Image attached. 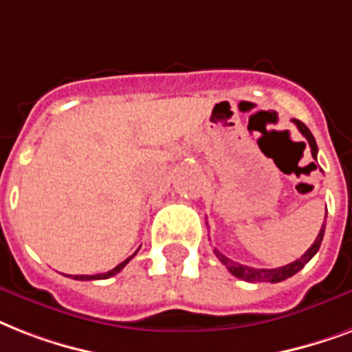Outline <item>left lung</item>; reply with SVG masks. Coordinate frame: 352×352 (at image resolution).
Listing matches in <instances>:
<instances>
[{
  "label": "left lung",
  "mask_w": 352,
  "mask_h": 352,
  "mask_svg": "<svg viewBox=\"0 0 352 352\" xmlns=\"http://www.w3.org/2000/svg\"><path fill=\"white\" fill-rule=\"evenodd\" d=\"M292 122L299 128V132L303 133L305 138H307V141H309V146H310V152H312V157L316 160V156H318V145H316L314 135L310 133V130L307 128V124H303V122L298 121V119H292ZM323 233H325V222H323V226H321V230H320V233H318V236H316L314 244H312V246H310L309 250L305 252V255H301V258H298V261H294V263L287 264V266H280V268L264 270V268H252V266H244V264L235 263V261H231V258L226 257L224 253H220L217 248H214V255H217L220 263L224 264L226 268L230 270L231 274L235 275V277H239V279L248 280V283H279V280H285V279H288V277H292V275L298 274L299 270L303 268L305 264L309 263L310 258L314 257L316 253H318V250H320L321 241H323Z\"/></svg>",
  "instance_id": "obj_1"
}]
</instances>
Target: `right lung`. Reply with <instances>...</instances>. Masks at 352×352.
I'll return each instance as SVG.
<instances>
[{
    "label": "right lung",
    "instance_id": "1",
    "mask_svg": "<svg viewBox=\"0 0 352 352\" xmlns=\"http://www.w3.org/2000/svg\"><path fill=\"white\" fill-rule=\"evenodd\" d=\"M135 253H138V252H135ZM135 253H133V255H135ZM133 255H130V257H128V258H124V261H122L121 264H117L116 268H113V270H110V272H106V274H97V275H75V277H73V279H77V280L110 279V277H113V275H117V274H119V272H121V270L124 268V266H126V264L130 263V261H132V258H133Z\"/></svg>",
    "mask_w": 352,
    "mask_h": 352
}]
</instances>
